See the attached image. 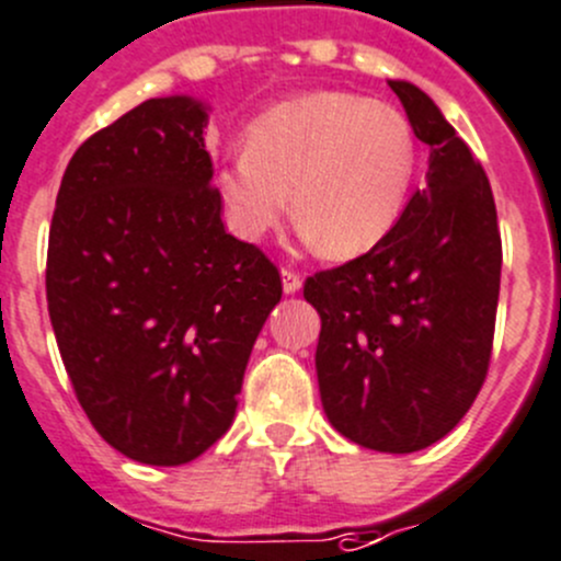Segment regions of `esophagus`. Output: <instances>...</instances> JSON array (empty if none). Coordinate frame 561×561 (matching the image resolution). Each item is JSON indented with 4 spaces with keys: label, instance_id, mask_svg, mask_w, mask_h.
I'll return each mask as SVG.
<instances>
[{
    "label": "esophagus",
    "instance_id": "1",
    "mask_svg": "<svg viewBox=\"0 0 561 561\" xmlns=\"http://www.w3.org/2000/svg\"><path fill=\"white\" fill-rule=\"evenodd\" d=\"M301 285H304V279H301V274H298V271L282 268V287H285L287 296H293V293L301 290Z\"/></svg>",
    "mask_w": 561,
    "mask_h": 561
}]
</instances>
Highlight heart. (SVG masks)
<instances>
[{
	"label": "heart",
	"instance_id": "obj_1",
	"mask_svg": "<svg viewBox=\"0 0 561 561\" xmlns=\"http://www.w3.org/2000/svg\"><path fill=\"white\" fill-rule=\"evenodd\" d=\"M417 173V140L399 107L350 92H309L260 113L244 149L217 168L230 225L263 239L290 208L328 257H355L396 228Z\"/></svg>",
	"mask_w": 561,
	"mask_h": 561
}]
</instances>
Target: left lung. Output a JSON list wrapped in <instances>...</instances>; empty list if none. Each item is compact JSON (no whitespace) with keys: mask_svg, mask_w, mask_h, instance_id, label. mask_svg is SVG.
<instances>
[{"mask_svg":"<svg viewBox=\"0 0 561 561\" xmlns=\"http://www.w3.org/2000/svg\"><path fill=\"white\" fill-rule=\"evenodd\" d=\"M417 140L426 186L386 239L320 271L314 366L328 421L355 445L412 454L467 415L489 375L502 239L489 175L426 92L388 81Z\"/></svg>","mask_w":561,"mask_h":561,"instance_id":"left-lung-1","label":"left lung"}]
</instances>
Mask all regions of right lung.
<instances>
[{"label": "right lung", "mask_w": 561, "mask_h": 561, "mask_svg": "<svg viewBox=\"0 0 561 561\" xmlns=\"http://www.w3.org/2000/svg\"><path fill=\"white\" fill-rule=\"evenodd\" d=\"M206 105L146 100L83 140L61 175L45 296L83 412L151 467L230 428L252 344L282 298L276 265L222 225Z\"/></svg>", "instance_id": "right-lung-1"}]
</instances>
